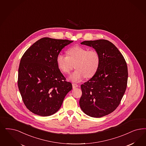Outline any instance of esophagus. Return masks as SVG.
<instances>
[{
	"mask_svg": "<svg viewBox=\"0 0 146 146\" xmlns=\"http://www.w3.org/2000/svg\"><path fill=\"white\" fill-rule=\"evenodd\" d=\"M72 87H73V88H76L78 87V85L76 84L73 83V84H72Z\"/></svg>",
	"mask_w": 146,
	"mask_h": 146,
	"instance_id": "1",
	"label": "esophagus"
}]
</instances>
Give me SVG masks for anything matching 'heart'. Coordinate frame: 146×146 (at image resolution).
<instances>
[{"instance_id":"obj_1","label":"heart","mask_w":146,"mask_h":146,"mask_svg":"<svg viewBox=\"0 0 146 146\" xmlns=\"http://www.w3.org/2000/svg\"><path fill=\"white\" fill-rule=\"evenodd\" d=\"M67 54L68 56L59 54L56 56V62L59 69L65 74L69 73L75 65L76 70L69 76L70 81L78 82L85 76L90 78L95 75L100 64L98 52L76 46L67 50Z\"/></svg>"}]
</instances>
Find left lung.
Wrapping results in <instances>:
<instances>
[{
    "label": "left lung",
    "mask_w": 146,
    "mask_h": 146,
    "mask_svg": "<svg viewBox=\"0 0 146 146\" xmlns=\"http://www.w3.org/2000/svg\"><path fill=\"white\" fill-rule=\"evenodd\" d=\"M100 56V64L95 75L81 85V109L86 114L101 117L115 111L119 105L127 85L128 68L117 47L105 39L84 41Z\"/></svg>",
    "instance_id": "left-lung-1"
}]
</instances>
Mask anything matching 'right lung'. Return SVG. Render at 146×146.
<instances>
[{
	"instance_id": "1",
	"label": "right lung",
	"mask_w": 146,
	"mask_h": 146,
	"mask_svg": "<svg viewBox=\"0 0 146 146\" xmlns=\"http://www.w3.org/2000/svg\"><path fill=\"white\" fill-rule=\"evenodd\" d=\"M73 41L41 38L23 55L18 70V86L23 101L33 113L51 115L58 111L72 85L61 73L56 56Z\"/></svg>"
}]
</instances>
